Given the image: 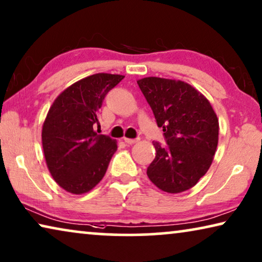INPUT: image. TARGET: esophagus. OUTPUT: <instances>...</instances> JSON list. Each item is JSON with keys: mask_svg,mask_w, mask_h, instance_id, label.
<instances>
[{"mask_svg": "<svg viewBox=\"0 0 262 262\" xmlns=\"http://www.w3.org/2000/svg\"><path fill=\"white\" fill-rule=\"evenodd\" d=\"M138 141H139V139H127V138H124V142H126L127 144H133V143H135Z\"/></svg>", "mask_w": 262, "mask_h": 262, "instance_id": "esophagus-1", "label": "esophagus"}]
</instances>
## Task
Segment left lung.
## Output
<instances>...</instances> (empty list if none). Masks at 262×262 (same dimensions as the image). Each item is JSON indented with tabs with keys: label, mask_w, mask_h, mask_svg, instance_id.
Listing matches in <instances>:
<instances>
[{
	"label": "left lung",
	"mask_w": 262,
	"mask_h": 262,
	"mask_svg": "<svg viewBox=\"0 0 262 262\" xmlns=\"http://www.w3.org/2000/svg\"><path fill=\"white\" fill-rule=\"evenodd\" d=\"M138 84L167 143L153 142L156 155L147 168L148 178L163 192H185L212 165L219 140L216 114L209 101L186 82L144 77Z\"/></svg>",
	"instance_id": "obj_1"
}]
</instances>
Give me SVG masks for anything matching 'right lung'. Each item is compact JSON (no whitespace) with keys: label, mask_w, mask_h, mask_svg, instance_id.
<instances>
[{"label":"right lung","mask_w":262,"mask_h":262,"mask_svg":"<svg viewBox=\"0 0 262 262\" xmlns=\"http://www.w3.org/2000/svg\"><path fill=\"white\" fill-rule=\"evenodd\" d=\"M122 75L99 73L70 85L56 97L42 128L47 166L58 186L72 194L93 189L118 149L115 140L97 135L99 112Z\"/></svg>","instance_id":"1"}]
</instances>
